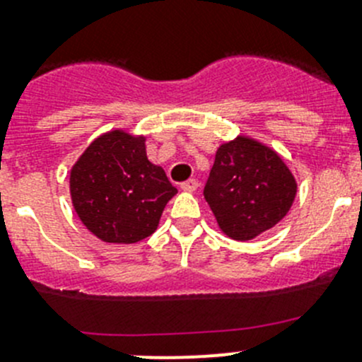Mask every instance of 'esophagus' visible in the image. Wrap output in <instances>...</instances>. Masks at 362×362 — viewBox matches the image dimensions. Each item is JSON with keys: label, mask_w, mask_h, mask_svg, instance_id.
<instances>
[{"label": "esophagus", "mask_w": 362, "mask_h": 362, "mask_svg": "<svg viewBox=\"0 0 362 362\" xmlns=\"http://www.w3.org/2000/svg\"><path fill=\"white\" fill-rule=\"evenodd\" d=\"M199 183L195 181V179H188V181H185V183H181V190L183 192H188V194H192V192L197 190Z\"/></svg>", "instance_id": "esophagus-1"}]
</instances>
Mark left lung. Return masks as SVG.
I'll return each mask as SVG.
<instances>
[{
    "label": "left lung",
    "mask_w": 362,
    "mask_h": 362,
    "mask_svg": "<svg viewBox=\"0 0 362 362\" xmlns=\"http://www.w3.org/2000/svg\"><path fill=\"white\" fill-rule=\"evenodd\" d=\"M297 179L281 154L252 136L220 144L204 197L218 229L249 242L277 226L291 209Z\"/></svg>",
    "instance_id": "obj_1"
}]
</instances>
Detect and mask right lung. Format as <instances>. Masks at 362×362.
Masks as SVG:
<instances>
[{
    "label": "right lung",
    "instance_id": "obj_1",
    "mask_svg": "<svg viewBox=\"0 0 362 362\" xmlns=\"http://www.w3.org/2000/svg\"><path fill=\"white\" fill-rule=\"evenodd\" d=\"M69 190L81 223L117 245L153 235L177 194L163 168L147 158L146 136L124 129L103 133L83 151L71 168Z\"/></svg>",
    "mask_w": 362,
    "mask_h": 362
}]
</instances>
